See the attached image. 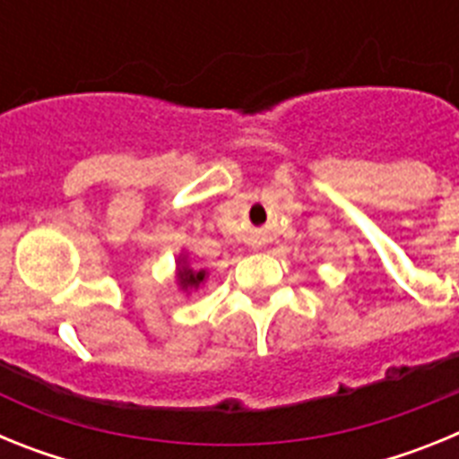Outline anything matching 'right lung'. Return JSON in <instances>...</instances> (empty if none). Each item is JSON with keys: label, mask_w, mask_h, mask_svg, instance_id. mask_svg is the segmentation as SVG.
<instances>
[{"label": "right lung", "mask_w": 459, "mask_h": 459, "mask_svg": "<svg viewBox=\"0 0 459 459\" xmlns=\"http://www.w3.org/2000/svg\"><path fill=\"white\" fill-rule=\"evenodd\" d=\"M206 271H195L193 266L188 264V257L186 255H179L177 259V285L181 287V291L190 294L193 290H200L204 285Z\"/></svg>", "instance_id": "right-lung-1"}]
</instances>
